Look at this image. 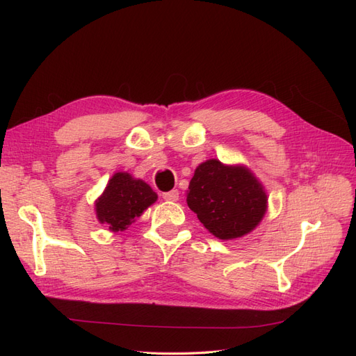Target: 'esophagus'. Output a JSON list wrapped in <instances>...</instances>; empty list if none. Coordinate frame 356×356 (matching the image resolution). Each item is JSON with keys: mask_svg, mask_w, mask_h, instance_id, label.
Here are the masks:
<instances>
[{"mask_svg": "<svg viewBox=\"0 0 356 356\" xmlns=\"http://www.w3.org/2000/svg\"><path fill=\"white\" fill-rule=\"evenodd\" d=\"M161 197H163L168 202H177L178 197H179V193H178V190L165 191V193H161Z\"/></svg>", "mask_w": 356, "mask_h": 356, "instance_id": "obj_1", "label": "esophagus"}]
</instances>
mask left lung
Segmentation results:
<instances>
[{"mask_svg":"<svg viewBox=\"0 0 356 356\" xmlns=\"http://www.w3.org/2000/svg\"><path fill=\"white\" fill-rule=\"evenodd\" d=\"M188 208L220 239L250 233L267 208L263 186L243 166H225L218 160L199 165L187 193Z\"/></svg>","mask_w":356,"mask_h":356,"instance_id":"1","label":"left lung"}]
</instances>
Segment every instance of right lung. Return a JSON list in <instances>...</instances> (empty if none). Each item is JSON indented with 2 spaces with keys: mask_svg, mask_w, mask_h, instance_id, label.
Returning a JSON list of instances; mask_svg holds the SVG:
<instances>
[{
  "mask_svg": "<svg viewBox=\"0 0 356 356\" xmlns=\"http://www.w3.org/2000/svg\"><path fill=\"white\" fill-rule=\"evenodd\" d=\"M156 200L157 195L144 181L132 178L127 172H117L95 208L98 220L111 232H123Z\"/></svg>",
  "mask_w": 356,
  "mask_h": 356,
  "instance_id": "obj_1",
  "label": "right lung"
}]
</instances>
